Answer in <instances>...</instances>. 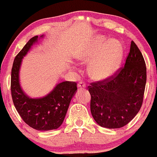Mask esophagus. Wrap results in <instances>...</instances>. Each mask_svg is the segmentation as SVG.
<instances>
[{
	"label": "esophagus",
	"mask_w": 157,
	"mask_h": 157,
	"mask_svg": "<svg viewBox=\"0 0 157 157\" xmlns=\"http://www.w3.org/2000/svg\"><path fill=\"white\" fill-rule=\"evenodd\" d=\"M77 87H78V88H86V85H85L84 82H81L78 84Z\"/></svg>",
	"instance_id": "34e87169"
}]
</instances>
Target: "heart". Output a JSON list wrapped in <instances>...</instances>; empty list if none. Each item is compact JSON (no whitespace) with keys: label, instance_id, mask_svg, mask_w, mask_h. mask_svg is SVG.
<instances>
[{"label":"heart","instance_id":"b5f03b06","mask_svg":"<svg viewBox=\"0 0 157 157\" xmlns=\"http://www.w3.org/2000/svg\"><path fill=\"white\" fill-rule=\"evenodd\" d=\"M106 43L103 38H97L81 48L75 57L88 66V75L92 80L102 82L114 75L123 56L122 44L116 40Z\"/></svg>","mask_w":157,"mask_h":157}]
</instances>
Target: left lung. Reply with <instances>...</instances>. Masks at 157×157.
<instances>
[{"label":"left lung","instance_id":"obj_1","mask_svg":"<svg viewBox=\"0 0 157 157\" xmlns=\"http://www.w3.org/2000/svg\"><path fill=\"white\" fill-rule=\"evenodd\" d=\"M146 81L143 55L132 41L125 66L116 76L88 87L90 113L95 122L106 128L126 125L141 107Z\"/></svg>","mask_w":157,"mask_h":157}]
</instances>
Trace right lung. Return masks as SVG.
<instances>
[{
    "label": "right lung",
    "mask_w": 157,
    "mask_h": 157,
    "mask_svg": "<svg viewBox=\"0 0 157 157\" xmlns=\"http://www.w3.org/2000/svg\"><path fill=\"white\" fill-rule=\"evenodd\" d=\"M44 37L36 35L31 38L15 57L11 72V94L17 112L27 125L38 131H50L63 124L71 100L77 91V84L68 81L58 82L41 98H31L22 90L19 80L22 59Z\"/></svg>",
    "instance_id": "obj_1"
}]
</instances>
